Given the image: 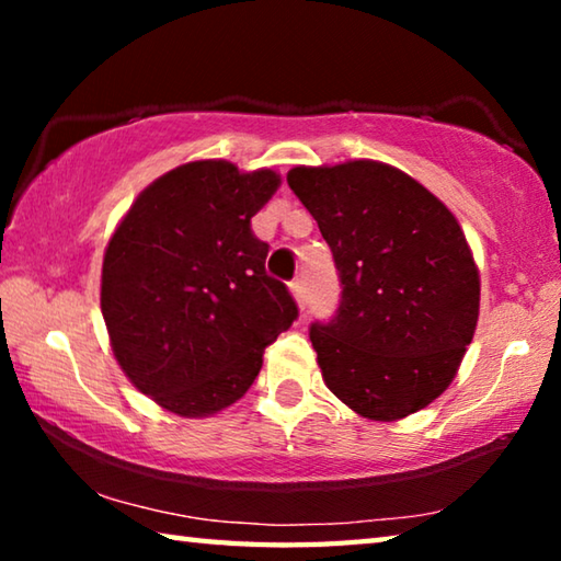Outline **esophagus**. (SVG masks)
<instances>
[{"instance_id": "1", "label": "esophagus", "mask_w": 561, "mask_h": 561, "mask_svg": "<svg viewBox=\"0 0 561 561\" xmlns=\"http://www.w3.org/2000/svg\"><path fill=\"white\" fill-rule=\"evenodd\" d=\"M289 289H291V297L297 299L299 307H304V301H307V287H304V279H301V277L294 279V282L289 284Z\"/></svg>"}]
</instances>
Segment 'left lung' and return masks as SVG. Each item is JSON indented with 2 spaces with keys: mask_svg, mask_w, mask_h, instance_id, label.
I'll return each instance as SVG.
<instances>
[{
  "mask_svg": "<svg viewBox=\"0 0 561 561\" xmlns=\"http://www.w3.org/2000/svg\"><path fill=\"white\" fill-rule=\"evenodd\" d=\"M341 279L336 317L311 324L324 383L351 411L398 421L458 374L480 314V274L455 215L393 165L291 168Z\"/></svg>",
  "mask_w": 561,
  "mask_h": 561,
  "instance_id": "8db88e82",
  "label": "left lung"
}]
</instances>
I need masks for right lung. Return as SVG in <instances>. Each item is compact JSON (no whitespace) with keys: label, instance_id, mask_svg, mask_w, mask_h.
<instances>
[{"label":"right lung","instance_id":"1","mask_svg":"<svg viewBox=\"0 0 561 561\" xmlns=\"http://www.w3.org/2000/svg\"><path fill=\"white\" fill-rule=\"evenodd\" d=\"M279 183L267 168L193 160L150 183L108 240L101 311L113 356L170 413L205 417L240 401L299 314L252 232Z\"/></svg>","mask_w":561,"mask_h":561}]
</instances>
